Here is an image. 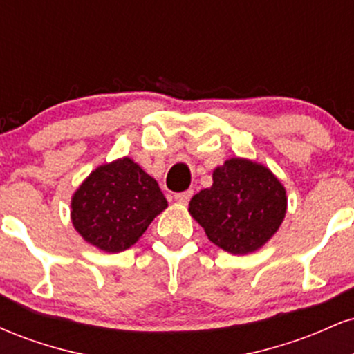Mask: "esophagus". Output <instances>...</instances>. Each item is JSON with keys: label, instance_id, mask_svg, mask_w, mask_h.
Segmentation results:
<instances>
[{"label": "esophagus", "instance_id": "34e87169", "mask_svg": "<svg viewBox=\"0 0 354 354\" xmlns=\"http://www.w3.org/2000/svg\"><path fill=\"white\" fill-rule=\"evenodd\" d=\"M191 196H193V191L188 189V191H183V193H176L174 194V201L180 203V205H188Z\"/></svg>", "mask_w": 354, "mask_h": 354}]
</instances>
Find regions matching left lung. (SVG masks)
Returning <instances> with one entry per match:
<instances>
[{
    "label": "left lung",
    "mask_w": 354,
    "mask_h": 354,
    "mask_svg": "<svg viewBox=\"0 0 354 354\" xmlns=\"http://www.w3.org/2000/svg\"><path fill=\"white\" fill-rule=\"evenodd\" d=\"M286 208V189L268 166L230 158L214 168L213 185L191 198L188 211L211 243L248 254L274 236Z\"/></svg>",
    "instance_id": "8db88e82"
}]
</instances>
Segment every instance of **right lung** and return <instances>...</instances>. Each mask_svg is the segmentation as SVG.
Segmentation results:
<instances>
[{"label": "right lung", "instance_id": "obj_1", "mask_svg": "<svg viewBox=\"0 0 354 354\" xmlns=\"http://www.w3.org/2000/svg\"><path fill=\"white\" fill-rule=\"evenodd\" d=\"M166 208L156 180L124 156L98 166L81 183L71 198V223L89 245L120 253Z\"/></svg>", "mask_w": 354, "mask_h": 354}]
</instances>
